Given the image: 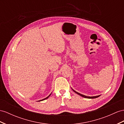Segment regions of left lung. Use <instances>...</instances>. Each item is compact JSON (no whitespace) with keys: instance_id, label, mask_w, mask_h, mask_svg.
I'll list each match as a JSON object with an SVG mask.
<instances>
[{"instance_id":"1","label":"left lung","mask_w":124,"mask_h":124,"mask_svg":"<svg viewBox=\"0 0 124 124\" xmlns=\"http://www.w3.org/2000/svg\"><path fill=\"white\" fill-rule=\"evenodd\" d=\"M72 90L75 93H77V94H78V95H80V96H82V97H84V98H95L98 97H99V96H100V95H98V96H85V95H82V94H80V93H79L77 92H76V91H74L73 89H72Z\"/></svg>"}]
</instances>
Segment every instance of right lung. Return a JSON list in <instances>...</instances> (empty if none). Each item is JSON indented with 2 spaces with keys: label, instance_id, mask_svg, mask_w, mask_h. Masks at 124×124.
Masks as SVG:
<instances>
[{
  "label": "right lung",
  "instance_id": "right-lung-1",
  "mask_svg": "<svg viewBox=\"0 0 124 124\" xmlns=\"http://www.w3.org/2000/svg\"><path fill=\"white\" fill-rule=\"evenodd\" d=\"M51 94H50L49 95V96H47V97H46V98H44V99H43V100H40V101H43V100H46V99H47V98H48V97L50 96V95Z\"/></svg>",
  "mask_w": 124,
  "mask_h": 124
}]
</instances>
